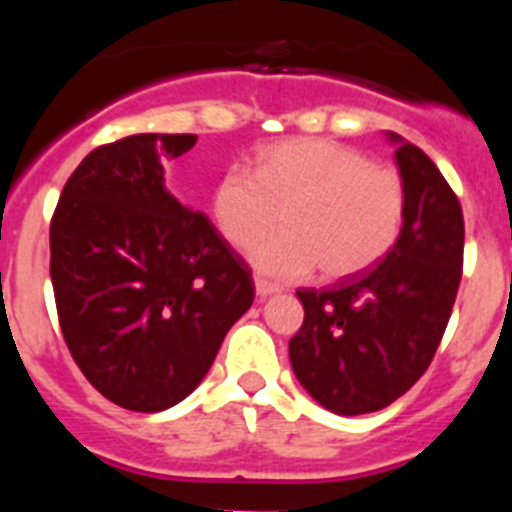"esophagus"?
Returning a JSON list of instances; mask_svg holds the SVG:
<instances>
[{"mask_svg": "<svg viewBox=\"0 0 512 512\" xmlns=\"http://www.w3.org/2000/svg\"><path fill=\"white\" fill-rule=\"evenodd\" d=\"M279 292V284L274 282H266V279H256V295L261 297V300H266V297L277 295Z\"/></svg>", "mask_w": 512, "mask_h": 512, "instance_id": "esophagus-1", "label": "esophagus"}]
</instances>
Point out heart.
Here are the masks:
<instances>
[{"label": "heart", "mask_w": 512, "mask_h": 512, "mask_svg": "<svg viewBox=\"0 0 512 512\" xmlns=\"http://www.w3.org/2000/svg\"><path fill=\"white\" fill-rule=\"evenodd\" d=\"M251 264L274 279H325L372 269L397 243L408 212V189L397 169L372 164L361 151L325 138H287L261 146L253 174L228 166L210 194L217 233L248 248Z\"/></svg>", "instance_id": "obj_1"}]
</instances>
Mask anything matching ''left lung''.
Returning a JSON list of instances; mask_svg holds the SVG:
<instances>
[{
    "instance_id": "left-lung-1",
    "label": "left lung",
    "mask_w": 512,
    "mask_h": 512,
    "mask_svg": "<svg viewBox=\"0 0 512 512\" xmlns=\"http://www.w3.org/2000/svg\"><path fill=\"white\" fill-rule=\"evenodd\" d=\"M390 140L408 189L397 243L374 269L297 292L305 320L289 341V361L302 387L338 415L387 408L423 377L461 282L459 197L418 146L395 133Z\"/></svg>"
}]
</instances>
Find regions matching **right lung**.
Wrapping results in <instances>:
<instances>
[{"mask_svg": "<svg viewBox=\"0 0 512 512\" xmlns=\"http://www.w3.org/2000/svg\"><path fill=\"white\" fill-rule=\"evenodd\" d=\"M194 143L140 133L94 148L51 220L63 341L94 390L135 413L192 395L256 295L246 261L164 187L161 161Z\"/></svg>", "mask_w": 512, "mask_h": 512, "instance_id": "right-lung-1", "label": "right lung"}]
</instances>
